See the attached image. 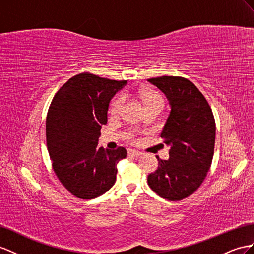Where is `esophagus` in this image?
Returning a JSON list of instances; mask_svg holds the SVG:
<instances>
[{"instance_id": "esophagus-1", "label": "esophagus", "mask_w": 254, "mask_h": 254, "mask_svg": "<svg viewBox=\"0 0 254 254\" xmlns=\"http://www.w3.org/2000/svg\"><path fill=\"white\" fill-rule=\"evenodd\" d=\"M127 153H128V155H132V157H139V155L141 154V152H139L137 150H128Z\"/></svg>"}]
</instances>
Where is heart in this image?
I'll return each mask as SVG.
<instances>
[{"label": "heart", "mask_w": 254, "mask_h": 254, "mask_svg": "<svg viewBox=\"0 0 254 254\" xmlns=\"http://www.w3.org/2000/svg\"><path fill=\"white\" fill-rule=\"evenodd\" d=\"M140 96L145 103V106L153 105V104H163V99H162V96L157 92V91L142 90L140 92ZM125 101L126 96L123 94H118L115 96L112 103H110L109 113L112 115H118L121 112Z\"/></svg>", "instance_id": "obj_1"}]
</instances>
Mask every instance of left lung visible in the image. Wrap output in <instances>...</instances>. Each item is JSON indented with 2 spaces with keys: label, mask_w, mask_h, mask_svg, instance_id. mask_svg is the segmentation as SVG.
I'll return each instance as SVG.
<instances>
[{
  "label": "left lung",
  "mask_w": 254,
  "mask_h": 254,
  "mask_svg": "<svg viewBox=\"0 0 254 254\" xmlns=\"http://www.w3.org/2000/svg\"><path fill=\"white\" fill-rule=\"evenodd\" d=\"M148 81L165 94L171 106L161 133L171 147L170 159L157 157L159 167L148 176V185L165 199H184L198 189L209 171L216 122L209 104L190 80L162 76Z\"/></svg>",
  "instance_id": "8db88e82"
}]
</instances>
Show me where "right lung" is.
<instances>
[{"label": "right lung", "instance_id": "right-lung-1", "mask_svg": "<svg viewBox=\"0 0 254 254\" xmlns=\"http://www.w3.org/2000/svg\"><path fill=\"white\" fill-rule=\"evenodd\" d=\"M81 73L68 79L50 104L46 120L47 148L61 184L78 198L92 199L116 183L117 163L126 148L97 147L107 123L109 103L127 84Z\"/></svg>", "mask_w": 254, "mask_h": 254}]
</instances>
